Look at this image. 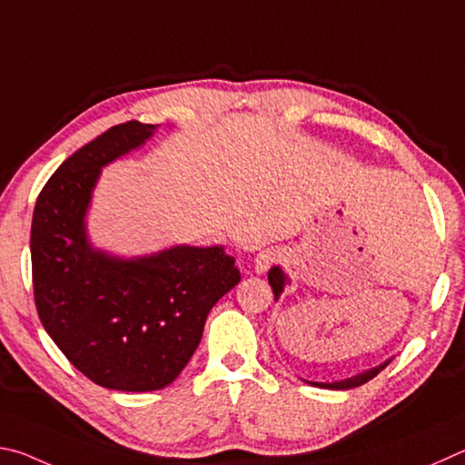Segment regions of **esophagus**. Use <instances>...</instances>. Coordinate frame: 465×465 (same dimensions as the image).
<instances>
[{
	"label": "esophagus",
	"instance_id": "34e87169",
	"mask_svg": "<svg viewBox=\"0 0 465 465\" xmlns=\"http://www.w3.org/2000/svg\"><path fill=\"white\" fill-rule=\"evenodd\" d=\"M278 257H280V253H278V251H273V249L262 251V253H259V255L253 259V270H255L257 273L267 272L275 262H278Z\"/></svg>",
	"mask_w": 465,
	"mask_h": 465
}]
</instances>
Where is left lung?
I'll return each instance as SVG.
<instances>
[{
	"mask_svg": "<svg viewBox=\"0 0 465 465\" xmlns=\"http://www.w3.org/2000/svg\"><path fill=\"white\" fill-rule=\"evenodd\" d=\"M267 280H270V286H272V290H273L275 300H278V298L283 294V290H286V286L290 283L288 273L283 272L280 265H273V267H272L270 273H267ZM392 360H394V357H390V360H386L384 363L376 365V368H370V370H365V371H361V373H357V376L339 380V381H311V380H302V381H306V384H311V386H316V388H327V390H351V388H357V386L365 384V381H370L371 378H376L381 370L388 368V363L392 361Z\"/></svg>",
	"mask_w": 465,
	"mask_h": 465,
	"instance_id": "8db88e82",
	"label": "left lung"
}]
</instances>
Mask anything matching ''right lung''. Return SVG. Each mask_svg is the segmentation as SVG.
Wrapping results in <instances>:
<instances>
[{
	"instance_id": "obj_1",
	"label": "right lung",
	"mask_w": 465,
	"mask_h": 465,
	"mask_svg": "<svg viewBox=\"0 0 465 465\" xmlns=\"http://www.w3.org/2000/svg\"><path fill=\"white\" fill-rule=\"evenodd\" d=\"M124 122L75 151L40 192L30 231L35 302L45 331L97 386H169L200 345L208 314L241 282L223 245L122 257L95 247L87 214L102 169L153 138Z\"/></svg>"
}]
</instances>
